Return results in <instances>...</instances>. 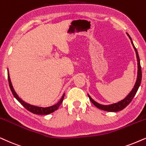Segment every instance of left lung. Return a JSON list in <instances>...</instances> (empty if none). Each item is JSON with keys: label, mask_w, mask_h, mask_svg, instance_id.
<instances>
[{"label": "left lung", "mask_w": 146, "mask_h": 146, "mask_svg": "<svg viewBox=\"0 0 146 146\" xmlns=\"http://www.w3.org/2000/svg\"><path fill=\"white\" fill-rule=\"evenodd\" d=\"M127 36H129V38H130L131 42V44L133 46L135 51L136 53V56H137V67H138V70H137V81H136L135 84L134 88H133V90L131 91V92L127 95V96L122 100L120 102H117V103H114V104H110V105H102L99 104L96 102V101L94 100L93 99L90 97V96L88 94V97L90 100V101L93 103L95 105L97 108H98L99 109L105 110V111H108V112H118L120 111V110H122L123 109H124L125 107L128 106L129 104V103L131 102L132 100L133 99V98L135 96L136 93H137L138 89H139V87L141 84V65H140V60H139V54H138L137 50L136 49V48L135 47L133 43L131 38L129 35L127 34Z\"/></svg>", "instance_id": "1"}]
</instances>
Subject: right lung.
<instances>
[{
	"label": "right lung",
	"instance_id": "add662e5",
	"mask_svg": "<svg viewBox=\"0 0 146 146\" xmlns=\"http://www.w3.org/2000/svg\"><path fill=\"white\" fill-rule=\"evenodd\" d=\"M8 80H9V87H10V89L11 90L13 95L14 96V97L17 100L18 102H20V104L21 105H23V106L25 107V108L27 110H29V112H32V113L36 114H40V115H45V114H50L52 112H54L55 110H56L58 108V107L60 106V105L61 104V103L63 101L64 97V94L62 95V96L60 100H59V102H58L56 104L53 105V106H49V107H46V108H44V107H39V106H34V105H31L28 104V103H26L25 102H24L23 100L20 98L18 96V95L17 94L16 92H15V90L13 89V87L12 86L11 82V79L10 77H9V71H8Z\"/></svg>",
	"mask_w": 146,
	"mask_h": 146
}]
</instances>
